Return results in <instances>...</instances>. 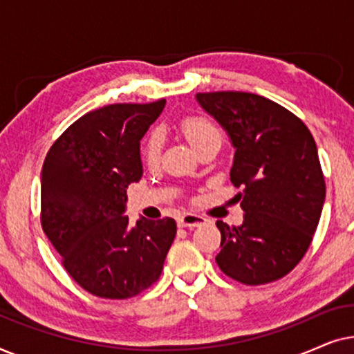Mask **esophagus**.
Masks as SVG:
<instances>
[{"label": "esophagus", "mask_w": 354, "mask_h": 354, "mask_svg": "<svg viewBox=\"0 0 354 354\" xmlns=\"http://www.w3.org/2000/svg\"><path fill=\"white\" fill-rule=\"evenodd\" d=\"M206 222V219L200 214H193V212H183L178 216L177 224L178 227H200Z\"/></svg>", "instance_id": "obj_1"}]
</instances>
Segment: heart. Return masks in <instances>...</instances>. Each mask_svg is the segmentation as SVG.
Here are the masks:
<instances>
[{
    "instance_id": "heart-1",
    "label": "heart",
    "mask_w": 354,
    "mask_h": 354,
    "mask_svg": "<svg viewBox=\"0 0 354 354\" xmlns=\"http://www.w3.org/2000/svg\"><path fill=\"white\" fill-rule=\"evenodd\" d=\"M180 129L185 135L192 147L200 149L209 143H222V133L217 125L212 122L209 118L201 114L187 115L182 119ZM162 151V133L159 130H151L147 137L143 138L142 147H140V154L145 164L149 167L156 166L161 159Z\"/></svg>"
}]
</instances>
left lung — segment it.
<instances>
[{
    "instance_id": "obj_1",
    "label": "left lung",
    "mask_w": 354,
    "mask_h": 354,
    "mask_svg": "<svg viewBox=\"0 0 354 354\" xmlns=\"http://www.w3.org/2000/svg\"><path fill=\"white\" fill-rule=\"evenodd\" d=\"M235 148L230 180L243 224L221 230L222 272L245 285L282 279L306 254L326 200V182L311 132L299 118L246 91L198 93Z\"/></svg>"
}]
</instances>
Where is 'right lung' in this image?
Masks as SVG:
<instances>
[{
  "instance_id": "add662e5",
  "label": "right lung",
  "mask_w": 354,
  "mask_h": 354,
  "mask_svg": "<svg viewBox=\"0 0 354 354\" xmlns=\"http://www.w3.org/2000/svg\"><path fill=\"white\" fill-rule=\"evenodd\" d=\"M166 100L90 111L53 143L41 169L40 221L67 274L100 298L137 297L156 282L176 239L172 217L124 216L142 178L140 140Z\"/></svg>"
}]
</instances>
